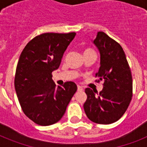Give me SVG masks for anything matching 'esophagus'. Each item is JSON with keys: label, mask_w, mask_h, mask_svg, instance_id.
I'll return each instance as SVG.
<instances>
[{"label": "esophagus", "mask_w": 147, "mask_h": 147, "mask_svg": "<svg viewBox=\"0 0 147 147\" xmlns=\"http://www.w3.org/2000/svg\"><path fill=\"white\" fill-rule=\"evenodd\" d=\"M78 92H82L83 91V88L80 85H78Z\"/></svg>", "instance_id": "1"}]
</instances>
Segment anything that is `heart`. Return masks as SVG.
<instances>
[{
	"label": "heart",
	"instance_id": "b5f03b06",
	"mask_svg": "<svg viewBox=\"0 0 147 147\" xmlns=\"http://www.w3.org/2000/svg\"><path fill=\"white\" fill-rule=\"evenodd\" d=\"M88 51H92V49H85L84 53H86V52H88Z\"/></svg>",
	"mask_w": 147,
	"mask_h": 147
}]
</instances>
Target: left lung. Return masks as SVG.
Instances as JSON below:
<instances>
[{"mask_svg":"<svg viewBox=\"0 0 147 147\" xmlns=\"http://www.w3.org/2000/svg\"><path fill=\"white\" fill-rule=\"evenodd\" d=\"M100 53V68L96 76L104 81L103 89L85 88L87 100L84 110L90 121L110 124L123 116L133 95V80L123 48L104 32H98L93 41Z\"/></svg>","mask_w":147,"mask_h":147,"instance_id":"left-lung-1","label":"left lung"}]
</instances>
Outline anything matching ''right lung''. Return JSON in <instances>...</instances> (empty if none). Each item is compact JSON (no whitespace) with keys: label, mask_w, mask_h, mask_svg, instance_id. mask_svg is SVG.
Returning a JSON list of instances; mask_svg holds the SVG:
<instances>
[{"label":"right lung","mask_w":147,"mask_h":147,"mask_svg":"<svg viewBox=\"0 0 147 147\" xmlns=\"http://www.w3.org/2000/svg\"><path fill=\"white\" fill-rule=\"evenodd\" d=\"M76 33H43L26 44L20 54L14 86L24 113L34 123L49 126L61 120L77 91L73 82L56 88L52 72L59 67Z\"/></svg>","instance_id":"add662e5"}]
</instances>
